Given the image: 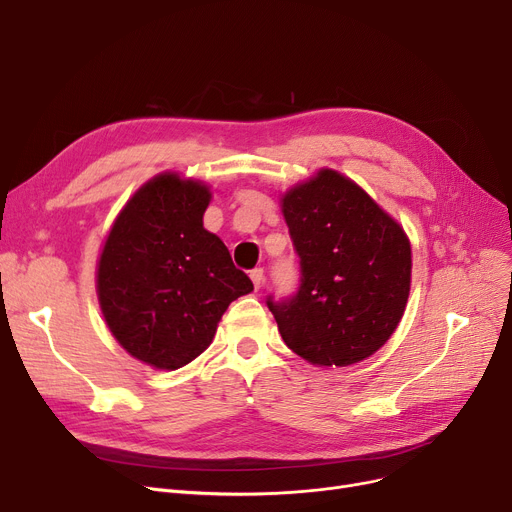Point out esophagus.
<instances>
[{
  "instance_id": "obj_1",
  "label": "esophagus",
  "mask_w": 512,
  "mask_h": 512,
  "mask_svg": "<svg viewBox=\"0 0 512 512\" xmlns=\"http://www.w3.org/2000/svg\"><path fill=\"white\" fill-rule=\"evenodd\" d=\"M251 280H253V286H255V290H259V288L263 286V280H265V276H263V270H261V267H257V270H253V272H251Z\"/></svg>"
}]
</instances>
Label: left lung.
<instances>
[{
    "instance_id": "left-lung-1",
    "label": "left lung",
    "mask_w": 512,
    "mask_h": 512,
    "mask_svg": "<svg viewBox=\"0 0 512 512\" xmlns=\"http://www.w3.org/2000/svg\"><path fill=\"white\" fill-rule=\"evenodd\" d=\"M301 286L267 301L290 351L319 367L355 365L386 344L411 290L407 232L363 188L321 168L280 199Z\"/></svg>"
}]
</instances>
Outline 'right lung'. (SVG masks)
<instances>
[{"label": "right lung", "instance_id": "add662e5", "mask_svg": "<svg viewBox=\"0 0 512 512\" xmlns=\"http://www.w3.org/2000/svg\"><path fill=\"white\" fill-rule=\"evenodd\" d=\"M209 186L161 172L134 193L97 261V299L124 351L174 371L211 344L228 305L253 290L220 236L203 228Z\"/></svg>", "mask_w": 512, "mask_h": 512}]
</instances>
